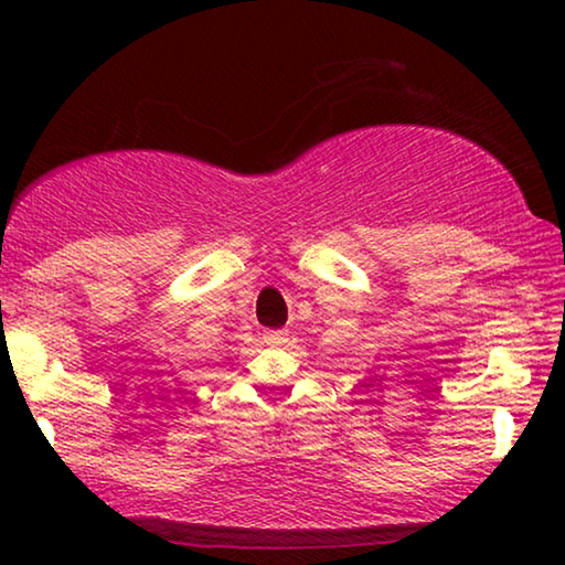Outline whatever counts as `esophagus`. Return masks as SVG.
Returning a JSON list of instances; mask_svg holds the SVG:
<instances>
[{"instance_id":"esophagus-1","label":"esophagus","mask_w":565,"mask_h":565,"mask_svg":"<svg viewBox=\"0 0 565 565\" xmlns=\"http://www.w3.org/2000/svg\"><path fill=\"white\" fill-rule=\"evenodd\" d=\"M285 331H265V334H262V339H265V344H273V347H280V344H285Z\"/></svg>"}]
</instances>
